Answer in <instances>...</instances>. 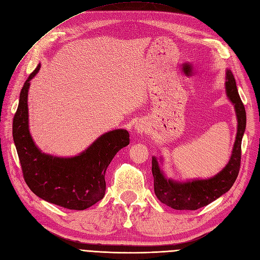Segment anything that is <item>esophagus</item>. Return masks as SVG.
Returning a JSON list of instances; mask_svg holds the SVG:
<instances>
[{
  "label": "esophagus",
  "instance_id": "1",
  "mask_svg": "<svg viewBox=\"0 0 260 260\" xmlns=\"http://www.w3.org/2000/svg\"><path fill=\"white\" fill-rule=\"evenodd\" d=\"M148 124L145 122V121H138L136 124H135V131L140 134V135H142L143 133L148 132Z\"/></svg>",
  "mask_w": 260,
  "mask_h": 260
}]
</instances>
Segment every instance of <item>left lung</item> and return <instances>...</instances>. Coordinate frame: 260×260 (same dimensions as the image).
Masks as SVG:
<instances>
[{
  "label": "left lung",
  "mask_w": 260,
  "mask_h": 260,
  "mask_svg": "<svg viewBox=\"0 0 260 260\" xmlns=\"http://www.w3.org/2000/svg\"><path fill=\"white\" fill-rule=\"evenodd\" d=\"M226 94L235 106L238 128L233 154L225 168L210 179L186 182L167 179L159 169L156 157H152V174L154 178V191L160 203L176 210H197L212 203L232 188L239 175L241 164V142L246 125L244 105L238 93L232 71L226 72Z\"/></svg>",
  "instance_id": "obj_1"
}]
</instances>
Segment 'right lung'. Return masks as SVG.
<instances>
[{"label":"right lung","instance_id":"1","mask_svg":"<svg viewBox=\"0 0 260 260\" xmlns=\"http://www.w3.org/2000/svg\"><path fill=\"white\" fill-rule=\"evenodd\" d=\"M38 64L25 80L13 121V137L25 183L33 193L50 204L70 210H84L105 196V174L114 155L129 145L126 129L104 134L80 154L57 157L38 149L28 131L27 92Z\"/></svg>","mask_w":260,"mask_h":260}]
</instances>
